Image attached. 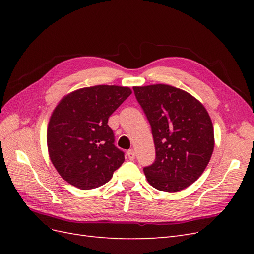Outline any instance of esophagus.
<instances>
[{"label": "esophagus", "mask_w": 254, "mask_h": 254, "mask_svg": "<svg viewBox=\"0 0 254 254\" xmlns=\"http://www.w3.org/2000/svg\"><path fill=\"white\" fill-rule=\"evenodd\" d=\"M127 156H128V158H129L130 160H134V158H135V152H134V150H133V149L128 150V151H127Z\"/></svg>", "instance_id": "1"}]
</instances>
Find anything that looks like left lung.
I'll use <instances>...</instances> for the list:
<instances>
[{"label":"left lung","mask_w":254,"mask_h":254,"mask_svg":"<svg viewBox=\"0 0 254 254\" xmlns=\"http://www.w3.org/2000/svg\"><path fill=\"white\" fill-rule=\"evenodd\" d=\"M149 121L156 160L144 167L155 189L176 193L204 172L214 150V128L203 105L188 92L170 84L133 87Z\"/></svg>","instance_id":"1"}]
</instances>
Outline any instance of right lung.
<instances>
[{
    "instance_id": "obj_1",
    "label": "right lung",
    "mask_w": 254,
    "mask_h": 254,
    "mask_svg": "<svg viewBox=\"0 0 254 254\" xmlns=\"http://www.w3.org/2000/svg\"><path fill=\"white\" fill-rule=\"evenodd\" d=\"M132 93L128 87H87L68 93L48 126L50 159L66 182L80 190L103 186L125 160L114 145L108 119Z\"/></svg>"
}]
</instances>
